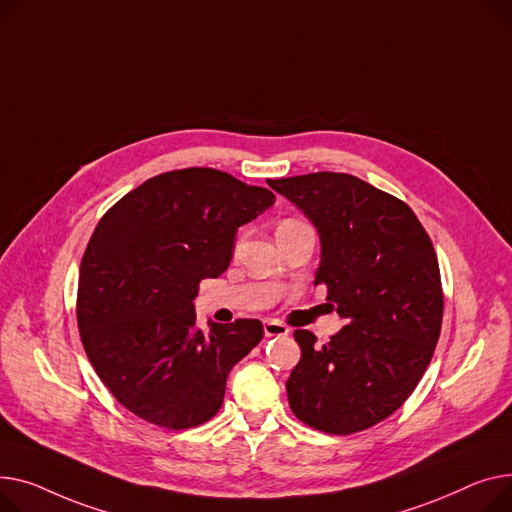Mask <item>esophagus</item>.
<instances>
[{
  "label": "esophagus",
  "mask_w": 512,
  "mask_h": 512,
  "mask_svg": "<svg viewBox=\"0 0 512 512\" xmlns=\"http://www.w3.org/2000/svg\"><path fill=\"white\" fill-rule=\"evenodd\" d=\"M264 335L266 337H287L289 328L279 320H264Z\"/></svg>",
  "instance_id": "obj_1"
}]
</instances>
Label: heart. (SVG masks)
Returning <instances> with one entry per match:
<instances>
[{
  "label": "heart",
  "instance_id": "heart-1",
  "mask_svg": "<svg viewBox=\"0 0 512 512\" xmlns=\"http://www.w3.org/2000/svg\"><path fill=\"white\" fill-rule=\"evenodd\" d=\"M302 225H306V223H302V221H295V219H285V221L279 225L277 233H285V231L297 229V227H302Z\"/></svg>",
  "mask_w": 512,
  "mask_h": 512
}]
</instances>
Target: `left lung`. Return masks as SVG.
Wrapping results in <instances>:
<instances>
[{
  "instance_id": "1",
  "label": "left lung",
  "mask_w": 512,
  "mask_h": 512,
  "mask_svg": "<svg viewBox=\"0 0 512 512\" xmlns=\"http://www.w3.org/2000/svg\"><path fill=\"white\" fill-rule=\"evenodd\" d=\"M268 186L316 225L314 285H326V299L347 320L326 345L295 330L302 359L287 380L289 407L326 434L368 430L407 401L434 355L444 295L432 239L403 200L349 173Z\"/></svg>"
}]
</instances>
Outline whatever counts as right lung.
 Wrapping results in <instances>:
<instances>
[{
    "label": "right lung",
    "mask_w": 512,
    "mask_h": 512,
    "mask_svg": "<svg viewBox=\"0 0 512 512\" xmlns=\"http://www.w3.org/2000/svg\"><path fill=\"white\" fill-rule=\"evenodd\" d=\"M275 194L188 167L117 200L84 250L76 318L84 351L111 395L165 430L196 428L225 397L231 368L264 337L262 322H196L200 281L223 275L237 227Z\"/></svg>",
    "instance_id": "1"
}]
</instances>
